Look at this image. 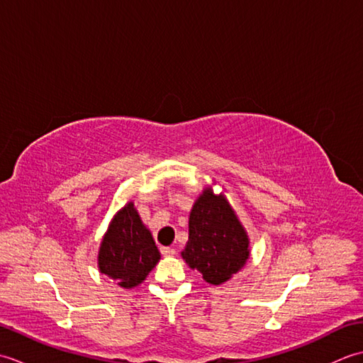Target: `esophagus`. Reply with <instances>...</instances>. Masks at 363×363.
<instances>
[{
    "label": "esophagus",
    "instance_id": "obj_1",
    "mask_svg": "<svg viewBox=\"0 0 363 363\" xmlns=\"http://www.w3.org/2000/svg\"><path fill=\"white\" fill-rule=\"evenodd\" d=\"M162 254H164L165 257H173L174 254H176V251L173 250V248H169V246H162Z\"/></svg>",
    "mask_w": 363,
    "mask_h": 363
}]
</instances>
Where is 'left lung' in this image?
Masks as SVG:
<instances>
[{
    "label": "left lung",
    "instance_id": "obj_1",
    "mask_svg": "<svg viewBox=\"0 0 363 363\" xmlns=\"http://www.w3.org/2000/svg\"><path fill=\"white\" fill-rule=\"evenodd\" d=\"M250 254L248 233L226 195L215 194L212 186L204 187L189 215V240L181 251L184 262L207 284L221 285L240 272Z\"/></svg>",
    "mask_w": 363,
    "mask_h": 363
}]
</instances>
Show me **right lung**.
Returning a JSON list of instances; mask_svg holds the SVG:
<instances>
[{
    "label": "right lung",
    "instance_id": "add662e5",
    "mask_svg": "<svg viewBox=\"0 0 363 363\" xmlns=\"http://www.w3.org/2000/svg\"><path fill=\"white\" fill-rule=\"evenodd\" d=\"M160 260L151 230L133 201L113 215L98 250V269L121 289L140 285Z\"/></svg>",
    "mask_w": 363,
    "mask_h": 363
}]
</instances>
